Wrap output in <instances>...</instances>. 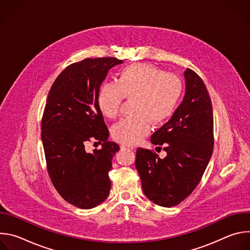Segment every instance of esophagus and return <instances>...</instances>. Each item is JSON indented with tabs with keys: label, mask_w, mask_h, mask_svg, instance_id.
<instances>
[{
	"label": "esophagus",
	"mask_w": 250,
	"mask_h": 250,
	"mask_svg": "<svg viewBox=\"0 0 250 250\" xmlns=\"http://www.w3.org/2000/svg\"><path fill=\"white\" fill-rule=\"evenodd\" d=\"M121 148L122 149H128V150H132V149H134V147L133 146H126V145H122L121 146Z\"/></svg>",
	"instance_id": "1"
}]
</instances>
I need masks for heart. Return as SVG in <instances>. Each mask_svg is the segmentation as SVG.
Returning a JSON list of instances; mask_svg holds the SVG:
<instances>
[{
	"mask_svg": "<svg viewBox=\"0 0 250 250\" xmlns=\"http://www.w3.org/2000/svg\"><path fill=\"white\" fill-rule=\"evenodd\" d=\"M183 94L181 79L149 64L134 63L123 68L116 84L105 83L97 95L103 116L115 119L125 99H132L131 115L113 127V137L123 145H135L175 111Z\"/></svg>",
	"mask_w": 250,
	"mask_h": 250,
	"instance_id": "obj_1",
	"label": "heart"
}]
</instances>
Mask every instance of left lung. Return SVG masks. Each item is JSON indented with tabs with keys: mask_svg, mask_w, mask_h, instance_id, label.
<instances>
[{
	"mask_svg": "<svg viewBox=\"0 0 250 250\" xmlns=\"http://www.w3.org/2000/svg\"><path fill=\"white\" fill-rule=\"evenodd\" d=\"M186 92L172 118L151 135L167 155L137 148L135 167L145 195L170 208L184 201L198 186L213 148L212 106L208 90L195 71L184 72Z\"/></svg>",
	"mask_w": 250,
	"mask_h": 250,
	"instance_id": "8db88e82",
	"label": "left lung"
}]
</instances>
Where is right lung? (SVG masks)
<instances>
[{
  "label": "right lung",
  "mask_w": 250,
  "mask_h": 250,
  "mask_svg": "<svg viewBox=\"0 0 250 250\" xmlns=\"http://www.w3.org/2000/svg\"><path fill=\"white\" fill-rule=\"evenodd\" d=\"M115 57L86 58L67 66L48 93L42 121L47 172L60 196L77 208H92L108 198L109 171L119 145L97 104V95L109 70L122 64ZM103 142L101 150L85 151L89 141Z\"/></svg>",
  "instance_id": "obj_1"
}]
</instances>
